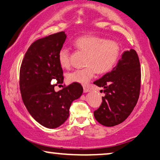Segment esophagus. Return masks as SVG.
<instances>
[{
	"label": "esophagus",
	"mask_w": 160,
	"mask_h": 160,
	"mask_svg": "<svg viewBox=\"0 0 160 160\" xmlns=\"http://www.w3.org/2000/svg\"><path fill=\"white\" fill-rule=\"evenodd\" d=\"M90 91V89L88 88H86V87H84V92H88Z\"/></svg>",
	"instance_id": "1"
}]
</instances>
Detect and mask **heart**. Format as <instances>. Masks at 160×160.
Masks as SVG:
<instances>
[{"label": "heart", "mask_w": 160, "mask_h": 160, "mask_svg": "<svg viewBox=\"0 0 160 160\" xmlns=\"http://www.w3.org/2000/svg\"><path fill=\"white\" fill-rule=\"evenodd\" d=\"M73 44L78 51L87 54L84 62L87 67L68 73V80L84 85L89 83L96 72L104 74L111 70L119 60L121 52L117 42L94 35L80 37ZM70 57L71 52L68 49L62 48L59 50L58 61L62 68L70 66Z\"/></svg>", "instance_id": "obj_1"}]
</instances>
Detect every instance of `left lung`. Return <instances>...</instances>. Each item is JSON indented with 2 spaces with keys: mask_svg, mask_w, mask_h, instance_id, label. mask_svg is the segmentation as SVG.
Wrapping results in <instances>:
<instances>
[{
  "mask_svg": "<svg viewBox=\"0 0 160 160\" xmlns=\"http://www.w3.org/2000/svg\"><path fill=\"white\" fill-rule=\"evenodd\" d=\"M93 84L103 88L105 94L100 107L94 111L96 119L107 127L125 121L133 111L140 92L141 68L137 52L132 49L125 51L113 70Z\"/></svg>",
  "mask_w": 160,
  "mask_h": 160,
  "instance_id": "left-lung-1",
  "label": "left lung"
}]
</instances>
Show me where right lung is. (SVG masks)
I'll return each mask as SVG.
<instances>
[{"mask_svg":"<svg viewBox=\"0 0 160 160\" xmlns=\"http://www.w3.org/2000/svg\"><path fill=\"white\" fill-rule=\"evenodd\" d=\"M66 38L64 32H59L34 41L20 68L23 104L35 121L48 128H58L68 119L71 104L83 92L82 86L76 82L58 92L54 90L64 80L58 52ZM52 79L57 80L56 84H51Z\"/></svg>","mask_w":160,"mask_h":160,"instance_id":"obj_1","label":"right lung"}]
</instances>
